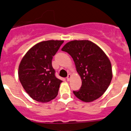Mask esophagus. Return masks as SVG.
<instances>
[{
    "label": "esophagus",
    "instance_id": "obj_1",
    "mask_svg": "<svg viewBox=\"0 0 131 131\" xmlns=\"http://www.w3.org/2000/svg\"><path fill=\"white\" fill-rule=\"evenodd\" d=\"M70 77H71V74H70V73H68V76H67V81H70Z\"/></svg>",
    "mask_w": 131,
    "mask_h": 131
}]
</instances>
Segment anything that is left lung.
Here are the masks:
<instances>
[{"label":"left lung","instance_id":"obj_1","mask_svg":"<svg viewBox=\"0 0 131 131\" xmlns=\"http://www.w3.org/2000/svg\"><path fill=\"white\" fill-rule=\"evenodd\" d=\"M61 50L73 58L82 86L74 95L83 102L97 99L106 91L113 77L110 59L104 52L89 40H73L64 45Z\"/></svg>","mask_w":131,"mask_h":131}]
</instances>
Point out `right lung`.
<instances>
[{
	"label": "right lung",
	"mask_w": 131,
	"mask_h": 131,
	"mask_svg": "<svg viewBox=\"0 0 131 131\" xmlns=\"http://www.w3.org/2000/svg\"><path fill=\"white\" fill-rule=\"evenodd\" d=\"M63 40L41 41L30 48L21 59L18 77L24 90L35 101L47 102L58 95L61 80L55 75L52 58Z\"/></svg>",
	"instance_id": "1"
}]
</instances>
